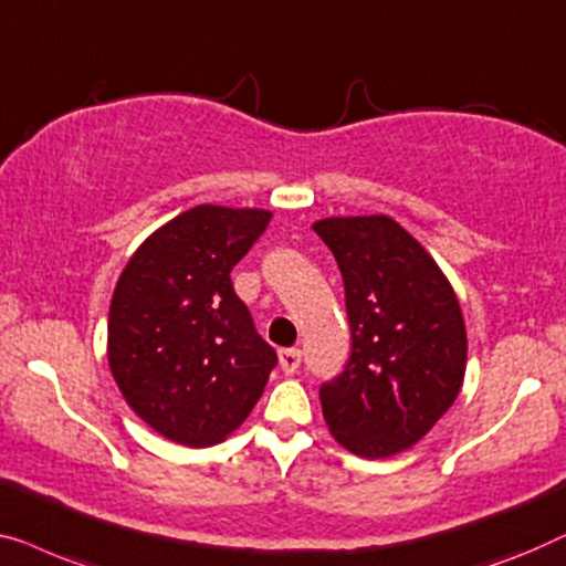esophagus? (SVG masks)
I'll return each mask as SVG.
<instances>
[{"instance_id":"1","label":"esophagus","mask_w":566,"mask_h":566,"mask_svg":"<svg viewBox=\"0 0 566 566\" xmlns=\"http://www.w3.org/2000/svg\"><path fill=\"white\" fill-rule=\"evenodd\" d=\"M300 361H302L300 348H282V352H280V369L284 374L297 371L300 369Z\"/></svg>"}]
</instances>
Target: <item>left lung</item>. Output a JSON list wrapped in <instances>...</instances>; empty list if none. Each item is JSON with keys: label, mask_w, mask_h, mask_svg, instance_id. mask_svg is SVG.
Listing matches in <instances>:
<instances>
[{"label": "left lung", "mask_w": 566, "mask_h": 566, "mask_svg": "<svg viewBox=\"0 0 566 566\" xmlns=\"http://www.w3.org/2000/svg\"><path fill=\"white\" fill-rule=\"evenodd\" d=\"M313 230L338 261L352 325L348 364L321 387L323 418L356 457H395L439 423L464 381L457 292L387 214L325 218Z\"/></svg>", "instance_id": "obj_1"}]
</instances>
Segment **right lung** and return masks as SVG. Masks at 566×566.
<instances>
[{
  "mask_svg": "<svg viewBox=\"0 0 566 566\" xmlns=\"http://www.w3.org/2000/svg\"><path fill=\"white\" fill-rule=\"evenodd\" d=\"M272 212L197 205L150 233L117 280L107 361L125 402L164 439L220 443L249 418L276 366L230 272Z\"/></svg>",
  "mask_w": 566,
  "mask_h": 566,
  "instance_id": "right-lung-1",
  "label": "right lung"
}]
</instances>
